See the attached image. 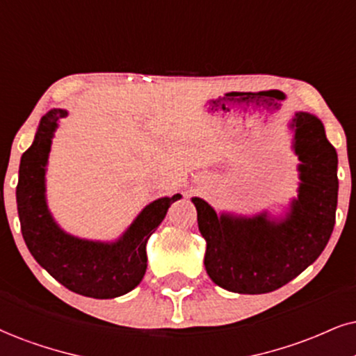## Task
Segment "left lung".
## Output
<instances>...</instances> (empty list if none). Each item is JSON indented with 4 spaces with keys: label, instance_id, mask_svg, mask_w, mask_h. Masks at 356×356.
Instances as JSON below:
<instances>
[{
    "label": "left lung",
    "instance_id": "8db88e82",
    "mask_svg": "<svg viewBox=\"0 0 356 356\" xmlns=\"http://www.w3.org/2000/svg\"><path fill=\"white\" fill-rule=\"evenodd\" d=\"M291 129L300 185L284 218L267 211L252 218L218 214L204 200H191L206 241V272L229 292L277 291L317 261L332 236L339 198L337 152L315 115L297 112Z\"/></svg>",
    "mask_w": 356,
    "mask_h": 356
}]
</instances>
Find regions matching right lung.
<instances>
[{"mask_svg":"<svg viewBox=\"0 0 356 356\" xmlns=\"http://www.w3.org/2000/svg\"><path fill=\"white\" fill-rule=\"evenodd\" d=\"M67 111L52 108L41 118L36 137L23 153L16 186L21 232L29 252L57 282L69 291L113 299L142 282L147 270V243L166 216L171 203L181 198H158L147 204L129 229L113 243L87 241L63 231L46 201V165L57 122Z\"/></svg>","mask_w":356,"mask_h":356,"instance_id":"1","label":"right lung"}]
</instances>
